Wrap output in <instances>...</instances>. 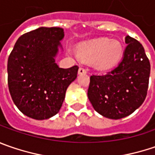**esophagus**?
Wrapping results in <instances>:
<instances>
[{
    "label": "esophagus",
    "instance_id": "esophagus-1",
    "mask_svg": "<svg viewBox=\"0 0 155 155\" xmlns=\"http://www.w3.org/2000/svg\"><path fill=\"white\" fill-rule=\"evenodd\" d=\"M87 69L85 68L84 67H80V68H79V70H78V73L80 74H87Z\"/></svg>",
    "mask_w": 155,
    "mask_h": 155
}]
</instances>
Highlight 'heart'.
Returning a JSON list of instances; mask_svg holds the SVG:
<instances>
[{"label":"heart","instance_id":"b5f03b06","mask_svg":"<svg viewBox=\"0 0 155 155\" xmlns=\"http://www.w3.org/2000/svg\"><path fill=\"white\" fill-rule=\"evenodd\" d=\"M70 53L72 51L69 50ZM123 54L121 44L117 41L101 38L84 42L78 47V56L87 62H94L100 70H108L120 62Z\"/></svg>","mask_w":155,"mask_h":155}]
</instances>
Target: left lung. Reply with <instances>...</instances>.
Instances as JSON below:
<instances>
[{
  "label": "left lung",
  "mask_w": 155,
  "mask_h": 155,
  "mask_svg": "<svg viewBox=\"0 0 155 155\" xmlns=\"http://www.w3.org/2000/svg\"><path fill=\"white\" fill-rule=\"evenodd\" d=\"M122 61L102 75H91L87 96L94 110L118 120L135 111L144 102L150 74V62L144 48L127 35Z\"/></svg>",
  "instance_id": "left-lung-1"
}]
</instances>
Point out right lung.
Returning <instances> with one entry per match:
<instances>
[{"instance_id": "obj_1", "label": "right lung", "mask_w": 155, "mask_h": 155, "mask_svg": "<svg viewBox=\"0 0 155 155\" xmlns=\"http://www.w3.org/2000/svg\"><path fill=\"white\" fill-rule=\"evenodd\" d=\"M64 36L61 28H39L17 40L8 61L13 101L28 117L46 120L57 114L79 67L59 68L54 57Z\"/></svg>"}]
</instances>
